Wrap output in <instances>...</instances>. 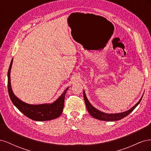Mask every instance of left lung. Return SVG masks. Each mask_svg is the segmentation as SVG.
Returning a JSON list of instances; mask_svg holds the SVG:
<instances>
[{
    "mask_svg": "<svg viewBox=\"0 0 151 151\" xmlns=\"http://www.w3.org/2000/svg\"><path fill=\"white\" fill-rule=\"evenodd\" d=\"M83 94H84V101L86 105V108L87 109H88V112L89 113L90 115L92 116L93 117L96 118L98 120H103V121H117V120H120L124 117L127 116V115H129V114L134 110V109L137 106V105L140 103L142 98L143 96H142L140 99L138 101V103L136 104H135L134 106L130 108L129 110L125 111V112H122V113H114V114H108V113H105L104 112L100 111L98 109L96 108H95L94 106H93L91 104L89 103L88 101V98L86 97V95L85 94L84 91H83Z\"/></svg>",
    "mask_w": 151,
    "mask_h": 151,
    "instance_id": "8db88e82",
    "label": "left lung"
}]
</instances>
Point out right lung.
<instances>
[{
    "label": "right lung",
    "instance_id": "obj_1",
    "mask_svg": "<svg viewBox=\"0 0 151 151\" xmlns=\"http://www.w3.org/2000/svg\"><path fill=\"white\" fill-rule=\"evenodd\" d=\"M13 58L7 73V88L9 97L12 103L25 116L35 121H47L55 119L62 113L64 105L65 96L68 88H67L55 101L51 104H29L24 103L17 98L14 94L11 85L10 73L12 65Z\"/></svg>",
    "mask_w": 151,
    "mask_h": 151
}]
</instances>
